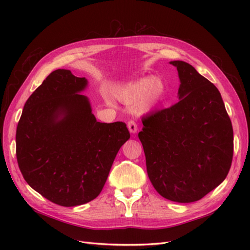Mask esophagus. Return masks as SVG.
Here are the masks:
<instances>
[{
	"instance_id": "1",
	"label": "esophagus",
	"mask_w": 250,
	"mask_h": 250,
	"mask_svg": "<svg viewBox=\"0 0 250 250\" xmlns=\"http://www.w3.org/2000/svg\"><path fill=\"white\" fill-rule=\"evenodd\" d=\"M127 126H128V129H129V131H130L131 133H135V132L138 131L137 123H135L133 120L129 121V122H128V124H127Z\"/></svg>"
}]
</instances>
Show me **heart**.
Masks as SVG:
<instances>
[{"label": "heart", "instance_id": "1", "mask_svg": "<svg viewBox=\"0 0 250 250\" xmlns=\"http://www.w3.org/2000/svg\"><path fill=\"white\" fill-rule=\"evenodd\" d=\"M165 92L164 81L160 77L152 76L125 83L113 88L112 94L121 103L134 104V110L138 115H145L160 103ZM107 102L111 103L108 99Z\"/></svg>", "mask_w": 250, "mask_h": 250}]
</instances>
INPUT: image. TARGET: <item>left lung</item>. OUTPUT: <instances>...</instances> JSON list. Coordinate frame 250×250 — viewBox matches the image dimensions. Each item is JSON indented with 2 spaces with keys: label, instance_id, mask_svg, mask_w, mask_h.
Instances as JSON below:
<instances>
[{
  "label": "left lung",
  "instance_id": "1",
  "mask_svg": "<svg viewBox=\"0 0 250 250\" xmlns=\"http://www.w3.org/2000/svg\"><path fill=\"white\" fill-rule=\"evenodd\" d=\"M179 101L143 117L139 132L148 177L157 193L188 203L204 197L228 176L233 131L218 88L181 60Z\"/></svg>",
  "mask_w": 250,
  "mask_h": 250
}]
</instances>
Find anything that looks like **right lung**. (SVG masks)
Wrapping results in <instances>:
<instances>
[{
    "mask_svg": "<svg viewBox=\"0 0 250 250\" xmlns=\"http://www.w3.org/2000/svg\"><path fill=\"white\" fill-rule=\"evenodd\" d=\"M87 80L71 71L52 72L29 97L17 128V158L27 184L62 207L95 199L130 133L123 122L100 123Z\"/></svg>",
    "mask_w": 250,
    "mask_h": 250,
    "instance_id": "add662e5",
    "label": "right lung"
}]
</instances>
